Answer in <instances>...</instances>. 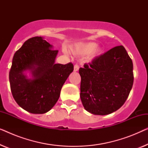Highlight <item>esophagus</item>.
<instances>
[{"mask_svg":"<svg viewBox=\"0 0 148 148\" xmlns=\"http://www.w3.org/2000/svg\"><path fill=\"white\" fill-rule=\"evenodd\" d=\"M79 65L78 64H75V66H74V71H77L79 70Z\"/></svg>","mask_w":148,"mask_h":148,"instance_id":"esophagus-1","label":"esophagus"}]
</instances>
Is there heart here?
<instances>
[{
    "label": "heart",
    "mask_w": 148,
    "mask_h": 148,
    "mask_svg": "<svg viewBox=\"0 0 148 148\" xmlns=\"http://www.w3.org/2000/svg\"><path fill=\"white\" fill-rule=\"evenodd\" d=\"M70 51L75 56H86L88 54L89 60H93L102 53V48L98 47L97 44L93 42L76 44L71 48Z\"/></svg>",
    "instance_id": "obj_1"
}]
</instances>
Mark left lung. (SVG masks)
<instances>
[{"label":"left lung","instance_id":"1","mask_svg":"<svg viewBox=\"0 0 148 148\" xmlns=\"http://www.w3.org/2000/svg\"><path fill=\"white\" fill-rule=\"evenodd\" d=\"M80 98L88 112L106 115L118 110L133 84V62L123 46L112 48L79 70Z\"/></svg>","mask_w":148,"mask_h":148}]
</instances>
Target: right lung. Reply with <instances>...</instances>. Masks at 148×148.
Masks as SVG:
<instances>
[{"label":"right lung","instance_id":"add662e5","mask_svg":"<svg viewBox=\"0 0 148 148\" xmlns=\"http://www.w3.org/2000/svg\"><path fill=\"white\" fill-rule=\"evenodd\" d=\"M28 39L14 54L9 72V82L18 105L32 114H44L53 107L60 90L73 71V64H55L58 50L43 40ZM29 70L32 78L25 74Z\"/></svg>","mask_w":148,"mask_h":148}]
</instances>
